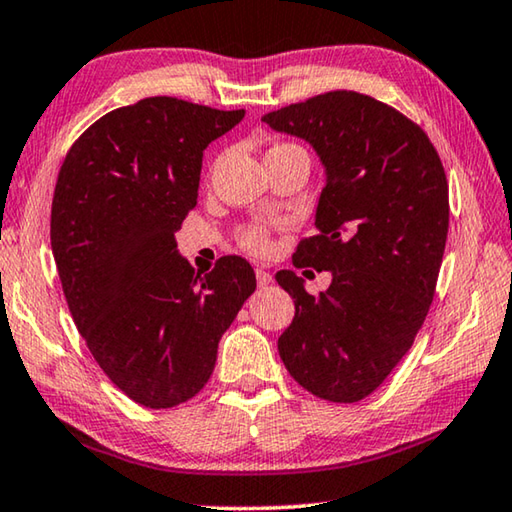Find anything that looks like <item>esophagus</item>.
<instances>
[{"label":"esophagus","mask_w":512,"mask_h":512,"mask_svg":"<svg viewBox=\"0 0 512 512\" xmlns=\"http://www.w3.org/2000/svg\"><path fill=\"white\" fill-rule=\"evenodd\" d=\"M256 281L258 286H267V283H272V272H267L265 267H256Z\"/></svg>","instance_id":"1"}]
</instances>
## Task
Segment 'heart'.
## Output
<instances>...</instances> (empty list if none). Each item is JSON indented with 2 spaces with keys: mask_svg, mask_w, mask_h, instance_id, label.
<instances>
[{
  "mask_svg": "<svg viewBox=\"0 0 512 512\" xmlns=\"http://www.w3.org/2000/svg\"><path fill=\"white\" fill-rule=\"evenodd\" d=\"M281 146H290V144H277L272 148H281ZM238 240L242 247L251 251V254H267V249H270V233H267L265 226H258V224L242 226L238 231Z\"/></svg>",
  "mask_w": 512,
  "mask_h": 512,
  "instance_id": "heart-1",
  "label": "heart"
}]
</instances>
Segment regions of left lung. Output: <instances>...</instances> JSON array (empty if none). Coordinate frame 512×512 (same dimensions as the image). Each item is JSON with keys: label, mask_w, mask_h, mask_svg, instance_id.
I'll return each mask as SVG.
<instances>
[{"label": "left lung", "mask_w": 512, "mask_h": 512, "mask_svg": "<svg viewBox=\"0 0 512 512\" xmlns=\"http://www.w3.org/2000/svg\"><path fill=\"white\" fill-rule=\"evenodd\" d=\"M306 139L325 164L316 229L295 267L332 272L309 295L293 270L277 272L295 300L279 336L288 373L329 403H357L412 348L435 297L448 233L442 160L419 125L357 91H329L263 116Z\"/></svg>", "instance_id": "obj_1"}]
</instances>
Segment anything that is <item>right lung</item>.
<instances>
[{"instance_id":"obj_1","label":"right lung","mask_w":512,"mask_h":512,"mask_svg":"<svg viewBox=\"0 0 512 512\" xmlns=\"http://www.w3.org/2000/svg\"><path fill=\"white\" fill-rule=\"evenodd\" d=\"M242 116L144 98L89 125L59 169L50 240L70 316L109 380L151 410L206 387L219 338L256 290L245 258L199 274L174 238L196 206L203 151Z\"/></svg>"}]
</instances>
